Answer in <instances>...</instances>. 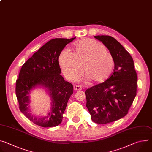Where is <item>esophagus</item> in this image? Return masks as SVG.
I'll return each instance as SVG.
<instances>
[{"mask_svg":"<svg viewBox=\"0 0 152 152\" xmlns=\"http://www.w3.org/2000/svg\"><path fill=\"white\" fill-rule=\"evenodd\" d=\"M73 88L76 91H79V90H81L82 89V87L80 85H75L73 86Z\"/></svg>","mask_w":152,"mask_h":152,"instance_id":"34e87169","label":"esophagus"}]
</instances>
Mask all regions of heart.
<instances>
[{"mask_svg":"<svg viewBox=\"0 0 152 152\" xmlns=\"http://www.w3.org/2000/svg\"><path fill=\"white\" fill-rule=\"evenodd\" d=\"M74 50L73 52L65 49L59 55V66L65 76L75 79L83 68V75L92 83H101L110 77L114 67V61L102 43L85 38L75 43Z\"/></svg>","mask_w":152,"mask_h":152,"instance_id":"obj_1","label":"heart"}]
</instances>
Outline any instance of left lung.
Masks as SVG:
<instances>
[{
    "label": "left lung",
    "mask_w": 152,
    "mask_h": 152,
    "mask_svg": "<svg viewBox=\"0 0 152 152\" xmlns=\"http://www.w3.org/2000/svg\"><path fill=\"white\" fill-rule=\"evenodd\" d=\"M94 37L103 42L114 61L111 77L85 91L91 120L104 124L126 115L137 95L138 78L132 56L118 41L108 35Z\"/></svg>",
    "instance_id": "8db88e82"
}]
</instances>
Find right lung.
I'll return each instance as SVG.
<instances>
[{"instance_id":"add662e5","label":"right lung","mask_w":152,"mask_h":152,"mask_svg":"<svg viewBox=\"0 0 152 152\" xmlns=\"http://www.w3.org/2000/svg\"><path fill=\"white\" fill-rule=\"evenodd\" d=\"M76 37L52 39L43 45L21 67L16 81L15 93L19 108L30 121L43 127L57 126L68 100L73 93V85L61 75L59 56L62 49ZM37 88L45 89L51 100L50 111L38 117L31 113L30 93Z\"/></svg>"}]
</instances>
